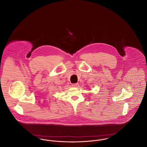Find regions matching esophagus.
<instances>
[{"mask_svg": "<svg viewBox=\"0 0 147 147\" xmlns=\"http://www.w3.org/2000/svg\"><path fill=\"white\" fill-rule=\"evenodd\" d=\"M78 85H79L78 83H76V84H72V85H71V86H72L73 87H77V86H78Z\"/></svg>", "mask_w": 147, "mask_h": 147, "instance_id": "34e87169", "label": "esophagus"}]
</instances>
